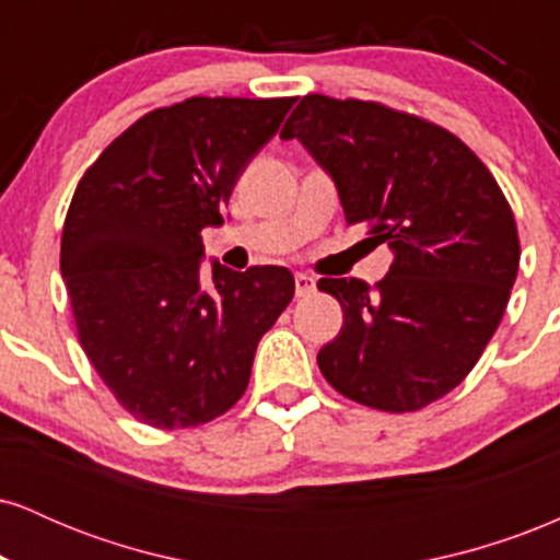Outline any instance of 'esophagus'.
<instances>
[{"label": "esophagus", "mask_w": 560, "mask_h": 560, "mask_svg": "<svg viewBox=\"0 0 560 560\" xmlns=\"http://www.w3.org/2000/svg\"><path fill=\"white\" fill-rule=\"evenodd\" d=\"M294 292H298V298L316 292V279L311 273H294Z\"/></svg>", "instance_id": "34e87169"}]
</instances>
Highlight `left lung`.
Returning <instances> with one entry per match:
<instances>
[{"instance_id": "8db88e82", "label": "left lung", "mask_w": 560, "mask_h": 560, "mask_svg": "<svg viewBox=\"0 0 560 560\" xmlns=\"http://www.w3.org/2000/svg\"><path fill=\"white\" fill-rule=\"evenodd\" d=\"M331 176L347 223L389 244V273L320 279L345 324L318 352L339 395L389 413L440 400L477 365L518 273L511 205L455 133L378 102L302 96L281 128Z\"/></svg>"}]
</instances>
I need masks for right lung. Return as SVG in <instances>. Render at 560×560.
<instances>
[{
    "instance_id": "obj_1",
    "label": "right lung",
    "mask_w": 560,
    "mask_h": 560,
    "mask_svg": "<svg viewBox=\"0 0 560 560\" xmlns=\"http://www.w3.org/2000/svg\"><path fill=\"white\" fill-rule=\"evenodd\" d=\"M294 96H189L147 113L70 199L60 271L86 358L133 419L186 429L244 395L253 358L294 294L281 266L202 273L236 178Z\"/></svg>"
}]
</instances>
